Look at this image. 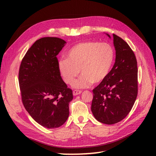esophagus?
Listing matches in <instances>:
<instances>
[{"instance_id":"obj_1","label":"esophagus","mask_w":156,"mask_h":156,"mask_svg":"<svg viewBox=\"0 0 156 156\" xmlns=\"http://www.w3.org/2000/svg\"><path fill=\"white\" fill-rule=\"evenodd\" d=\"M80 93H82V91H81V90H74V91H73V94H74V96L80 94Z\"/></svg>"}]
</instances>
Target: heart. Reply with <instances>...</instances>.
<instances>
[{
	"mask_svg": "<svg viewBox=\"0 0 156 156\" xmlns=\"http://www.w3.org/2000/svg\"><path fill=\"white\" fill-rule=\"evenodd\" d=\"M67 55L58 63L63 79L66 83L72 84L80 69L82 75L75 81L74 87L85 88L107 78L113 64L115 51L108 43L86 41L73 45Z\"/></svg>",
	"mask_w": 156,
	"mask_h": 156,
	"instance_id": "heart-1",
	"label": "heart"
}]
</instances>
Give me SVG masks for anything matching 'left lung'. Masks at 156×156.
Returning a JSON list of instances; mask_svg holds the SVG:
<instances>
[{
    "mask_svg": "<svg viewBox=\"0 0 156 156\" xmlns=\"http://www.w3.org/2000/svg\"><path fill=\"white\" fill-rule=\"evenodd\" d=\"M108 37L111 36L106 34ZM115 62L103 81L93 89L91 111L97 121L115 124L131 111L137 96V63L133 51L113 34Z\"/></svg>",
    "mask_w": 156,
    "mask_h": 156,
    "instance_id": "8db88e82",
    "label": "left lung"
}]
</instances>
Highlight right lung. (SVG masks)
<instances>
[{
  "instance_id": "add662e5",
  "label": "right lung",
  "mask_w": 156,
  "mask_h": 156,
  "mask_svg": "<svg viewBox=\"0 0 156 156\" xmlns=\"http://www.w3.org/2000/svg\"><path fill=\"white\" fill-rule=\"evenodd\" d=\"M66 42L58 37H43L28 49L20 66L19 82L23 104L43 127H60L69 116L72 90L63 81L56 56Z\"/></svg>"
}]
</instances>
